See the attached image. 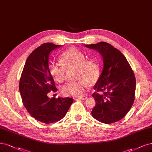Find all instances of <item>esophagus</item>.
<instances>
[{
	"label": "esophagus",
	"instance_id": "34e87169",
	"mask_svg": "<svg viewBox=\"0 0 152 152\" xmlns=\"http://www.w3.org/2000/svg\"><path fill=\"white\" fill-rule=\"evenodd\" d=\"M87 96H80V97H77V99H82V100H83V99H87Z\"/></svg>",
	"mask_w": 152,
	"mask_h": 152
}]
</instances>
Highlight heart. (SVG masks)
Wrapping results in <instances>:
<instances>
[{
	"label": "heart",
	"mask_w": 152,
	"mask_h": 152,
	"mask_svg": "<svg viewBox=\"0 0 152 152\" xmlns=\"http://www.w3.org/2000/svg\"><path fill=\"white\" fill-rule=\"evenodd\" d=\"M61 64L55 61L49 65L50 75L58 83L66 78L67 71L75 70V80L68 82L60 88V92L65 96L77 97L83 94L88 84L96 83L101 74V61L96 57L87 58V55L75 47L65 50L61 56Z\"/></svg>",
	"instance_id": "1"
}]
</instances>
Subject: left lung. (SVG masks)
Returning <instances> with one entry per match:
<instances>
[{
    "instance_id": "obj_1",
    "label": "left lung",
    "mask_w": 152,
    "mask_h": 152,
    "mask_svg": "<svg viewBox=\"0 0 152 152\" xmlns=\"http://www.w3.org/2000/svg\"><path fill=\"white\" fill-rule=\"evenodd\" d=\"M97 50L103 57L104 69L92 94L96 106L92 116L105 124L123 119L132 107L135 98L136 78L126 58L107 43L86 45Z\"/></svg>"
}]
</instances>
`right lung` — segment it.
I'll list each match as a JSON object with an SVG mask.
<instances>
[{"mask_svg": "<svg viewBox=\"0 0 152 152\" xmlns=\"http://www.w3.org/2000/svg\"><path fill=\"white\" fill-rule=\"evenodd\" d=\"M60 46L44 43L35 49L26 60L19 88L23 105L31 116L45 124L54 123L64 118L73 102L70 97L50 99L48 94L57 88L48 70L50 53Z\"/></svg>", "mask_w": 152, "mask_h": 152, "instance_id": "obj_1", "label": "right lung"}]
</instances>
